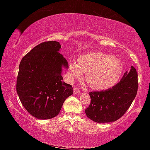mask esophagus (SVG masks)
I'll use <instances>...</instances> for the list:
<instances>
[{"label":"esophagus","instance_id":"obj_1","mask_svg":"<svg viewBox=\"0 0 150 150\" xmlns=\"http://www.w3.org/2000/svg\"><path fill=\"white\" fill-rule=\"evenodd\" d=\"M73 91H74V94H79V89L77 87H74Z\"/></svg>","mask_w":150,"mask_h":150}]
</instances>
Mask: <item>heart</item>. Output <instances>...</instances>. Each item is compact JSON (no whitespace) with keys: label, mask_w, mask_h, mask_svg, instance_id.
Here are the masks:
<instances>
[{"label":"heart","mask_w":150,"mask_h":150,"mask_svg":"<svg viewBox=\"0 0 150 150\" xmlns=\"http://www.w3.org/2000/svg\"><path fill=\"white\" fill-rule=\"evenodd\" d=\"M122 71L120 61L100 52L87 53L78 57L77 63H69V77L71 80L80 78L85 72V78L91 87L105 90L117 82Z\"/></svg>","instance_id":"b5f03b06"}]
</instances>
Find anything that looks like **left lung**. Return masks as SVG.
I'll return each mask as SVG.
<instances>
[{
  "instance_id": "1",
  "label": "left lung",
  "mask_w": 150,
  "mask_h": 150,
  "mask_svg": "<svg viewBox=\"0 0 150 150\" xmlns=\"http://www.w3.org/2000/svg\"><path fill=\"white\" fill-rule=\"evenodd\" d=\"M138 73L132 66L120 82L105 91L89 93L91 103L85 109L88 118L96 122H114L121 118L130 108L138 92Z\"/></svg>"
}]
</instances>
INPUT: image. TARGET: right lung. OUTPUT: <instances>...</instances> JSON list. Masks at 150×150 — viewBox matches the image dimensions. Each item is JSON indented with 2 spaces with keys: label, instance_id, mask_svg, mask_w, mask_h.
I'll return each instance as SVG.
<instances>
[{
  "label": "right lung",
  "instance_id": "1",
  "mask_svg": "<svg viewBox=\"0 0 150 150\" xmlns=\"http://www.w3.org/2000/svg\"><path fill=\"white\" fill-rule=\"evenodd\" d=\"M55 41L42 42L24 56L19 65L16 91L25 109L36 118L56 116L64 101L73 93L63 81L62 66L68 63Z\"/></svg>",
  "mask_w": 150,
  "mask_h": 150
}]
</instances>
